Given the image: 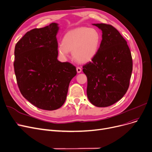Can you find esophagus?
I'll use <instances>...</instances> for the list:
<instances>
[{
  "label": "esophagus",
  "instance_id": "obj_1",
  "mask_svg": "<svg viewBox=\"0 0 152 152\" xmlns=\"http://www.w3.org/2000/svg\"><path fill=\"white\" fill-rule=\"evenodd\" d=\"M76 70H77V72H78V73H80V72H81V71H82V69H81V68L80 67H77L76 68Z\"/></svg>",
  "mask_w": 152,
  "mask_h": 152
}]
</instances>
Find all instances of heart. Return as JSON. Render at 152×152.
Instances as JSON below:
<instances>
[{"label":"heart","mask_w":152,"mask_h":152,"mask_svg":"<svg viewBox=\"0 0 152 152\" xmlns=\"http://www.w3.org/2000/svg\"><path fill=\"white\" fill-rule=\"evenodd\" d=\"M101 42V35L97 29L80 27L65 34L63 43L58 45V51L63 58L68 57L69 51H71L76 61L86 63L96 55Z\"/></svg>","instance_id":"heart-1"}]
</instances>
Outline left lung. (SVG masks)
Returning a JSON list of instances; mask_svg holds the SVG:
<instances>
[{
  "label": "left lung",
  "mask_w": 152,
  "mask_h": 152,
  "mask_svg": "<svg viewBox=\"0 0 152 152\" xmlns=\"http://www.w3.org/2000/svg\"><path fill=\"white\" fill-rule=\"evenodd\" d=\"M93 25L102 30V39L96 55L83 66L88 78L87 96L95 106L108 107L128 90L132 58L126 40L113 26Z\"/></svg>",
  "instance_id": "obj_1"
}]
</instances>
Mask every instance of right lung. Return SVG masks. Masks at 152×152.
I'll use <instances>...</instances> for the list:
<instances>
[{"label": "right lung", "mask_w": 152, "mask_h": 152, "mask_svg": "<svg viewBox=\"0 0 152 152\" xmlns=\"http://www.w3.org/2000/svg\"><path fill=\"white\" fill-rule=\"evenodd\" d=\"M58 24L34 28L17 43L14 71L22 96L37 107L53 110L64 103L71 80L77 74L69 62L57 59Z\"/></svg>", "instance_id": "add662e5"}]
</instances>
